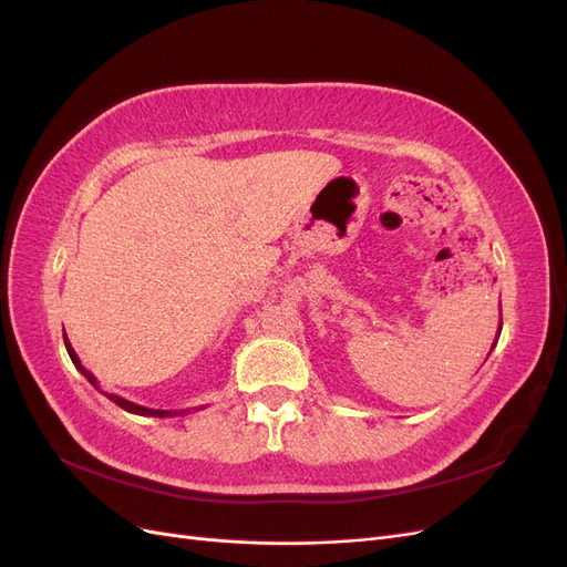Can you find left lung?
<instances>
[{
    "label": "left lung",
    "mask_w": 567,
    "mask_h": 567,
    "mask_svg": "<svg viewBox=\"0 0 567 567\" xmlns=\"http://www.w3.org/2000/svg\"><path fill=\"white\" fill-rule=\"evenodd\" d=\"M499 333H502V323H499V331H496V338H499ZM494 346H496V342H494ZM494 346H492V348H494Z\"/></svg>",
    "instance_id": "8db88e82"
}]
</instances>
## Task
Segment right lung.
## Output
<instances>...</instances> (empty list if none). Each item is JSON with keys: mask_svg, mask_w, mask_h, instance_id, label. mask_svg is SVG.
<instances>
[{"mask_svg": "<svg viewBox=\"0 0 567 567\" xmlns=\"http://www.w3.org/2000/svg\"><path fill=\"white\" fill-rule=\"evenodd\" d=\"M63 342H65V350H68V354H71V359H73V364H75V369L84 375V379H87L96 390H101L99 388V381L94 379V373L92 371H87L82 367V362H80V357L75 354V350H73V346H71V340H68L65 336H63ZM104 392V390H101ZM106 398L111 400V402H115L120 409H125V411H130V414H140V416H156V419H169V416H179V414H188V409H179V411H165V409H148V406H142V404H134V402H130V400H125V398H120V394H113V392H104Z\"/></svg>", "mask_w": 567, "mask_h": 567, "instance_id": "1", "label": "right lung"}]
</instances>
